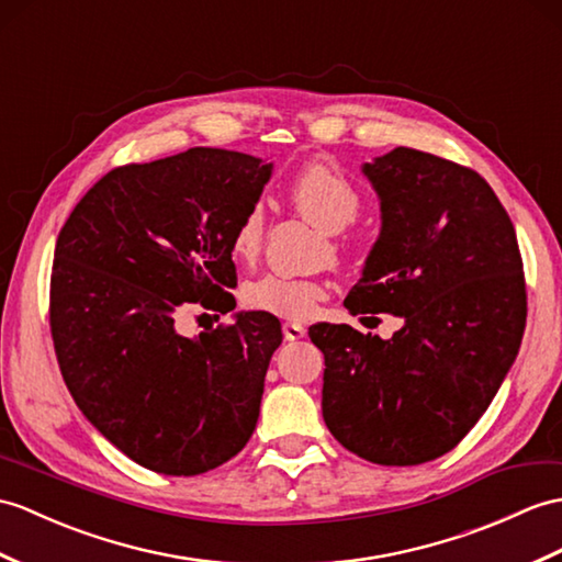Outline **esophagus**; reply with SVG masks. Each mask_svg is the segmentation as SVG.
I'll return each mask as SVG.
<instances>
[{
	"label": "esophagus",
	"instance_id": "34e87169",
	"mask_svg": "<svg viewBox=\"0 0 562 562\" xmlns=\"http://www.w3.org/2000/svg\"><path fill=\"white\" fill-rule=\"evenodd\" d=\"M282 333H284V340L294 342V340H302V337L306 335V328H304V325H299V323H284Z\"/></svg>",
	"mask_w": 562,
	"mask_h": 562
}]
</instances>
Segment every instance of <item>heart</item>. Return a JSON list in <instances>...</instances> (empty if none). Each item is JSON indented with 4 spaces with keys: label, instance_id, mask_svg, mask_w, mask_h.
<instances>
[{
    "label": "heart",
    "instance_id": "1",
    "mask_svg": "<svg viewBox=\"0 0 562 562\" xmlns=\"http://www.w3.org/2000/svg\"><path fill=\"white\" fill-rule=\"evenodd\" d=\"M286 199L299 213L325 232H340L357 220L361 195L342 169L325 160H313L286 179ZM266 241V211L258 203L249 205L229 234L232 258L254 263ZM328 296V284L316 278H294L284 272H266L244 286V304L272 316L304 321L316 313Z\"/></svg>",
    "mask_w": 562,
    "mask_h": 562
}]
</instances>
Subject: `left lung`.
I'll use <instances>...</instances> for the list:
<instances>
[{"label": "left lung", "instance_id": "obj_1", "mask_svg": "<svg viewBox=\"0 0 562 562\" xmlns=\"http://www.w3.org/2000/svg\"><path fill=\"white\" fill-rule=\"evenodd\" d=\"M363 172L383 229L345 299L351 316L395 313L390 340L316 323L323 419L359 458L424 464L450 452L498 393L527 323V282L510 215L472 167L395 148Z\"/></svg>", "mask_w": 562, "mask_h": 562}]
</instances>
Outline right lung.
Masks as SVG:
<instances>
[{
	"label": "right lung",
	"instance_id": "add662e5",
	"mask_svg": "<svg viewBox=\"0 0 562 562\" xmlns=\"http://www.w3.org/2000/svg\"><path fill=\"white\" fill-rule=\"evenodd\" d=\"M268 179L270 165L251 155L189 148L114 167L59 229L49 333L64 383L86 419L150 472L205 474L254 434L280 321L239 313L193 340L175 321L237 306L229 234Z\"/></svg>",
	"mask_w": 562,
	"mask_h": 562
}]
</instances>
